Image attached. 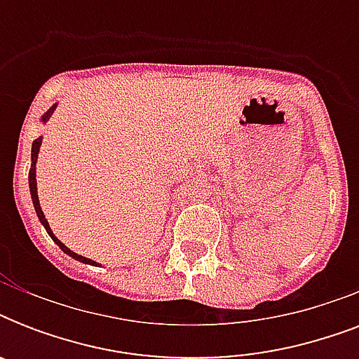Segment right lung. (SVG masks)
<instances>
[{
  "mask_svg": "<svg viewBox=\"0 0 359 359\" xmlns=\"http://www.w3.org/2000/svg\"><path fill=\"white\" fill-rule=\"evenodd\" d=\"M55 108H57V102L53 104L52 108L48 109V111H44V114L41 115V123L46 124L48 119L52 117V114L55 111ZM41 145H42V135L41 137H36L35 141H33V145H31V168H29V191H31V201H33V207H35V212H36V218H39V222L42 224V227L46 229V233L50 236H52V240L55 242V244L61 248V251H65L67 255L72 257V259H76V261L83 262V264H91V266H100L97 261H93V259H87V257L83 255H78V253H74L72 250H69L67 245L61 242V240L57 238V236L53 235L52 227H50V224H48L46 216H44V212H42L41 208V203H39V191H36V158H39V151H41Z\"/></svg>",
  "mask_w": 359,
  "mask_h": 359,
  "instance_id": "1",
  "label": "right lung"
}]
</instances>
